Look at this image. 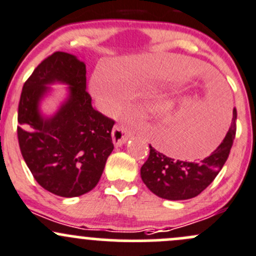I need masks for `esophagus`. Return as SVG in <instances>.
Segmentation results:
<instances>
[{"label": "esophagus", "instance_id": "obj_1", "mask_svg": "<svg viewBox=\"0 0 256 256\" xmlns=\"http://www.w3.org/2000/svg\"><path fill=\"white\" fill-rule=\"evenodd\" d=\"M112 141L115 146H121L132 136V131L124 125H115L112 128Z\"/></svg>", "mask_w": 256, "mask_h": 256}]
</instances>
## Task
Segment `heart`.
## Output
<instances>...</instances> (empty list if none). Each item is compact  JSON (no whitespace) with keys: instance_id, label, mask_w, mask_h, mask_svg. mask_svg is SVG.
<instances>
[{"instance_id":"heart-1","label":"heart","mask_w":256,"mask_h":256,"mask_svg":"<svg viewBox=\"0 0 256 256\" xmlns=\"http://www.w3.org/2000/svg\"><path fill=\"white\" fill-rule=\"evenodd\" d=\"M112 78L104 70L96 72L92 78V92L96 95L99 99L104 100L108 104H114V98L110 94V89L112 86ZM178 104L174 100H162L156 102L152 106V112L161 118H172L177 115Z\"/></svg>"}]
</instances>
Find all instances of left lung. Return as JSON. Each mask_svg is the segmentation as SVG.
<instances>
[{
    "label": "left lung",
    "mask_w": 256,
    "mask_h": 256,
    "mask_svg": "<svg viewBox=\"0 0 256 256\" xmlns=\"http://www.w3.org/2000/svg\"><path fill=\"white\" fill-rule=\"evenodd\" d=\"M236 132V110L226 138L200 162H187L167 157L150 144V154L141 167L146 187L158 197L182 200L197 197L210 184L228 160Z\"/></svg>",
    "instance_id": "1"
}]
</instances>
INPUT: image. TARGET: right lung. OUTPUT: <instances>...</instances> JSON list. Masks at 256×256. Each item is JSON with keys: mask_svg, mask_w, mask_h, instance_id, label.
<instances>
[{"mask_svg": "<svg viewBox=\"0 0 256 256\" xmlns=\"http://www.w3.org/2000/svg\"><path fill=\"white\" fill-rule=\"evenodd\" d=\"M56 81L70 85V98L49 119L38 105ZM86 68L64 52L47 56L26 80L18 104L17 136L20 154L34 180L60 197H78L99 182L114 150L115 121L92 106Z\"/></svg>", "mask_w": 256, "mask_h": 256, "instance_id": "add662e5", "label": "right lung"}]
</instances>
